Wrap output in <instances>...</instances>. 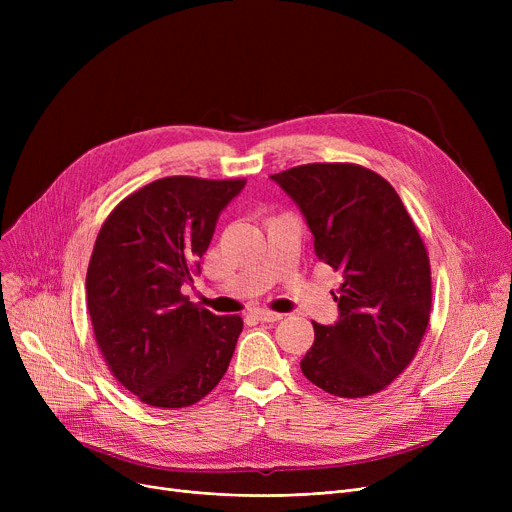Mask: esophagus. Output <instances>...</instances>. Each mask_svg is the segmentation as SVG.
<instances>
[{"label": "esophagus", "instance_id": "34e87169", "mask_svg": "<svg viewBox=\"0 0 512 512\" xmlns=\"http://www.w3.org/2000/svg\"><path fill=\"white\" fill-rule=\"evenodd\" d=\"M259 321H267V324H272V321H280L282 315L280 313H274V311H267V309H259L253 313Z\"/></svg>", "mask_w": 512, "mask_h": 512}]
</instances>
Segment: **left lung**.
I'll list each match as a JSON object with an SVG mask.
<instances>
[{
	"label": "left lung",
	"instance_id": "left-lung-1",
	"mask_svg": "<svg viewBox=\"0 0 512 512\" xmlns=\"http://www.w3.org/2000/svg\"><path fill=\"white\" fill-rule=\"evenodd\" d=\"M297 203L315 255L334 267L338 319L313 324L305 378L342 398L384 390L413 361L432 309L423 240L388 180L355 164H307L270 176Z\"/></svg>",
	"mask_w": 512,
	"mask_h": 512
}]
</instances>
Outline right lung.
<instances>
[{
    "label": "right lung",
    "mask_w": 512,
    "mask_h": 512,
    "mask_svg": "<svg viewBox=\"0 0 512 512\" xmlns=\"http://www.w3.org/2000/svg\"><path fill=\"white\" fill-rule=\"evenodd\" d=\"M247 180L159 178L126 197L95 240L87 307L101 355L145 405L191 407L220 384L242 332L180 292L201 274L220 213Z\"/></svg>",
    "instance_id": "add662e5"
}]
</instances>
